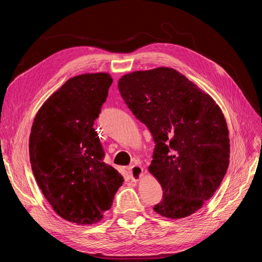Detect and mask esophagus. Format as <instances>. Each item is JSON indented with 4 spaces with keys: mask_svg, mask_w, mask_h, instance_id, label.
<instances>
[{
    "mask_svg": "<svg viewBox=\"0 0 262 262\" xmlns=\"http://www.w3.org/2000/svg\"><path fill=\"white\" fill-rule=\"evenodd\" d=\"M130 177L133 181H138L140 178L143 176V167H141L140 165H133L129 168Z\"/></svg>",
    "mask_w": 262,
    "mask_h": 262,
    "instance_id": "34e87169",
    "label": "esophagus"
}]
</instances>
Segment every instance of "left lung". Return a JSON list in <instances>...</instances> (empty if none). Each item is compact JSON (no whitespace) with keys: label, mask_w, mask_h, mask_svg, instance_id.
<instances>
[{"label":"left lung","mask_w":262,"mask_h":262,"mask_svg":"<svg viewBox=\"0 0 262 262\" xmlns=\"http://www.w3.org/2000/svg\"><path fill=\"white\" fill-rule=\"evenodd\" d=\"M118 87L155 142L148 171L164 195L154 211L167 219L191 215L215 193L229 164L228 129L221 108L171 68L124 74Z\"/></svg>","instance_id":"1"}]
</instances>
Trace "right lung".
I'll list each match as a JSON object with an SVG mask.
<instances>
[{
  "mask_svg": "<svg viewBox=\"0 0 262 262\" xmlns=\"http://www.w3.org/2000/svg\"><path fill=\"white\" fill-rule=\"evenodd\" d=\"M113 78L71 77L38 110L29 137L31 169L54 212L77 225L96 224L113 205L123 177L104 163L93 128Z\"/></svg>",
  "mask_w": 262,
  "mask_h": 262,
  "instance_id": "add662e5",
  "label": "right lung"
}]
</instances>
